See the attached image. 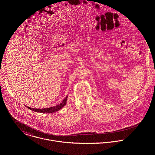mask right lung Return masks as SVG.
Returning a JSON list of instances; mask_svg holds the SVG:
<instances>
[{
  "label": "right lung",
  "instance_id": "1",
  "mask_svg": "<svg viewBox=\"0 0 155 155\" xmlns=\"http://www.w3.org/2000/svg\"><path fill=\"white\" fill-rule=\"evenodd\" d=\"M67 97H68V96L67 95L66 97L63 100V101L60 104H58L55 106L51 107H49V108H45V109H35V108H31V107H27V108L30 109L31 110L34 111H36V112H39V113H54V112L60 110L66 104Z\"/></svg>",
  "mask_w": 155,
  "mask_h": 155
}]
</instances>
